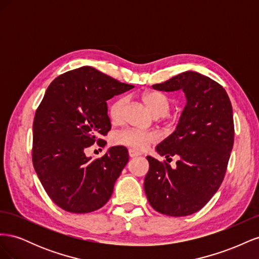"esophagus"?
I'll list each match as a JSON object with an SVG mask.
<instances>
[{"label": "esophagus", "instance_id": "34e87169", "mask_svg": "<svg viewBox=\"0 0 259 259\" xmlns=\"http://www.w3.org/2000/svg\"><path fill=\"white\" fill-rule=\"evenodd\" d=\"M128 154H130L131 158H136V156L140 155L142 153L136 151V150H134V149H130V150H128Z\"/></svg>", "mask_w": 259, "mask_h": 259}]
</instances>
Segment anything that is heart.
I'll use <instances>...</instances> for the list:
<instances>
[{"label": "heart", "instance_id": "obj_1", "mask_svg": "<svg viewBox=\"0 0 259 259\" xmlns=\"http://www.w3.org/2000/svg\"><path fill=\"white\" fill-rule=\"evenodd\" d=\"M142 99L148 110L154 116L165 115L170 108V99L165 94L150 91L143 94ZM126 98L119 97L109 105L108 115L112 123H120L123 117V111L126 105ZM160 136L156 132L140 131L136 128H125L115 133L112 137L114 145L126 146L136 150H144L150 145L158 143Z\"/></svg>", "mask_w": 259, "mask_h": 259}]
</instances>
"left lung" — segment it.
Here are the masks:
<instances>
[{
    "label": "left lung",
    "instance_id": "obj_1",
    "mask_svg": "<svg viewBox=\"0 0 259 259\" xmlns=\"http://www.w3.org/2000/svg\"><path fill=\"white\" fill-rule=\"evenodd\" d=\"M154 90H183L187 104L176 131L156 147L176 167L147 156L145 192L163 215L182 217L200 210L221 187L234 140L232 106L223 86L210 77L186 71L152 85Z\"/></svg>",
    "mask_w": 259,
    "mask_h": 259
}]
</instances>
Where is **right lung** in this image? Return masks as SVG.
Masks as SVG:
<instances>
[{
    "label": "right lung",
    "instance_id": "add662e5",
    "mask_svg": "<svg viewBox=\"0 0 259 259\" xmlns=\"http://www.w3.org/2000/svg\"><path fill=\"white\" fill-rule=\"evenodd\" d=\"M134 88L93 67L60 74L46 90L33 121L32 163L46 193L70 213H91L110 199L128 151L114 146L98 159L85 150L104 147L111 130L107 100Z\"/></svg>",
    "mask_w": 259,
    "mask_h": 259
}]
</instances>
